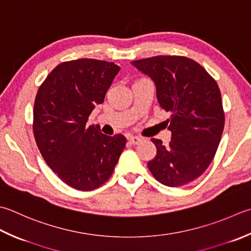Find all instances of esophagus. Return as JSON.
<instances>
[{
  "label": "esophagus",
  "instance_id": "34e87169",
  "mask_svg": "<svg viewBox=\"0 0 251 251\" xmlns=\"http://www.w3.org/2000/svg\"><path fill=\"white\" fill-rule=\"evenodd\" d=\"M128 140H129L131 145H138L139 142L141 141V138H139V137H137V136H132V137H130Z\"/></svg>",
  "mask_w": 251,
  "mask_h": 251
}]
</instances>
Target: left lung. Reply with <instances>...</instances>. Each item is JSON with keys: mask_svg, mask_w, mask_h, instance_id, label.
<instances>
[{"mask_svg": "<svg viewBox=\"0 0 251 251\" xmlns=\"http://www.w3.org/2000/svg\"><path fill=\"white\" fill-rule=\"evenodd\" d=\"M152 78L160 106L171 113L169 145L152 138L156 147L148 162L161 184L179 187L202 175L212 162L224 129L225 115L217 81L191 58L158 55L132 61Z\"/></svg>", "mask_w": 251, "mask_h": 251, "instance_id": "8db88e82", "label": "left lung"}]
</instances>
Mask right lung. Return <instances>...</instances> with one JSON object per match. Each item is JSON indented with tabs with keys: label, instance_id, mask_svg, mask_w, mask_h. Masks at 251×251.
<instances>
[{
	"label": "right lung",
	"instance_id": "1",
	"mask_svg": "<svg viewBox=\"0 0 251 251\" xmlns=\"http://www.w3.org/2000/svg\"><path fill=\"white\" fill-rule=\"evenodd\" d=\"M120 70L114 63L95 58L63 62L39 87L34 139L47 164L75 189L93 190L104 184L125 148L123 135L106 136L98 126L87 125Z\"/></svg>",
	"mask_w": 251,
	"mask_h": 251
}]
</instances>
